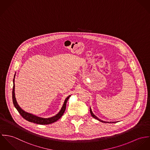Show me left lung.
Returning a JSON list of instances; mask_svg holds the SVG:
<instances>
[{
	"instance_id": "8db88e82",
	"label": "left lung",
	"mask_w": 150,
	"mask_h": 150,
	"mask_svg": "<svg viewBox=\"0 0 150 150\" xmlns=\"http://www.w3.org/2000/svg\"><path fill=\"white\" fill-rule=\"evenodd\" d=\"M90 113H91V116L93 117H94V118H96V119H97V120H98V121H100V122H105V123H115V122H107V121H102V120H100V118H98L96 116H95L94 114H93V113L92 112V110H91V108H90Z\"/></svg>"
}]
</instances>
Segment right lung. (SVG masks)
Here are the masks:
<instances>
[{"instance_id": "add662e5", "label": "right lung", "mask_w": 150, "mask_h": 150, "mask_svg": "<svg viewBox=\"0 0 150 150\" xmlns=\"http://www.w3.org/2000/svg\"><path fill=\"white\" fill-rule=\"evenodd\" d=\"M14 78H15V75H14ZM13 92H12V98H13V104L15 106V108L17 109L18 112H19V113L21 115V116L24 119H25L26 120L29 121V122H34L35 124H41V125H47V124H50L53 122H56V121H57L61 117L63 116V115L64 114L65 110H66V103H67V100L69 99V98L71 96H69L65 100V101L64 102V104L60 110V111L59 112V113H57L56 116H54L50 118H42V117H40L36 116H34L32 114L29 113L28 112H25L24 110H23L18 105L17 103V100H16V97H15V93H14V89H15V85H14V78L13 79Z\"/></svg>"}]
</instances>
